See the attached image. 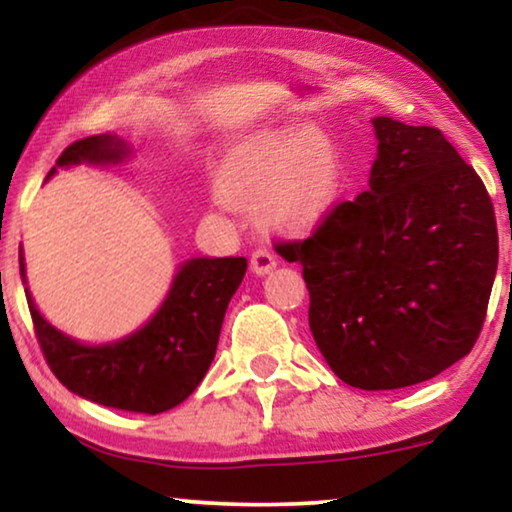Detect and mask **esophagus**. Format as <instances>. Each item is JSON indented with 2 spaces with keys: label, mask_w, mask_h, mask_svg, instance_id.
I'll list each match as a JSON object with an SVG mask.
<instances>
[{
  "label": "esophagus",
  "mask_w": 512,
  "mask_h": 512,
  "mask_svg": "<svg viewBox=\"0 0 512 512\" xmlns=\"http://www.w3.org/2000/svg\"><path fill=\"white\" fill-rule=\"evenodd\" d=\"M277 263V254L270 247H265V244L251 254V270H254L256 275H268L272 268H277Z\"/></svg>",
  "instance_id": "obj_1"
}]
</instances>
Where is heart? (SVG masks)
Here are the masks:
<instances>
[{"label":"heart","instance_id":"heart-1","mask_svg":"<svg viewBox=\"0 0 512 512\" xmlns=\"http://www.w3.org/2000/svg\"><path fill=\"white\" fill-rule=\"evenodd\" d=\"M340 146L319 125L268 130L244 144L221 174V191L235 202L261 200L282 226L300 228L331 214L342 193Z\"/></svg>","mask_w":512,"mask_h":512}]
</instances>
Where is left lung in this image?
Instances as JSON below:
<instances>
[{
  "instance_id": "left-lung-1",
  "label": "left lung",
  "mask_w": 512,
  "mask_h": 512,
  "mask_svg": "<svg viewBox=\"0 0 512 512\" xmlns=\"http://www.w3.org/2000/svg\"><path fill=\"white\" fill-rule=\"evenodd\" d=\"M368 191L342 202L303 242L310 331L349 387L431 380L471 352L499 263L487 188L443 132L375 116Z\"/></svg>"
}]
</instances>
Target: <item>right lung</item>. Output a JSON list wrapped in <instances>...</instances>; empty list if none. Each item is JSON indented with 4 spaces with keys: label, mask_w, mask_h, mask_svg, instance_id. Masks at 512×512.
I'll return each mask as SVG.
<instances>
[{
    "label": "right lung",
    "mask_w": 512,
    "mask_h": 512,
    "mask_svg": "<svg viewBox=\"0 0 512 512\" xmlns=\"http://www.w3.org/2000/svg\"><path fill=\"white\" fill-rule=\"evenodd\" d=\"M132 146L118 135L79 139L62 151L58 167H116L128 163ZM247 258H188L172 277L170 291L153 317L123 338L90 345L55 328L27 289L25 256L20 247V279L34 331L55 377L86 401L128 412L177 408L193 394L212 366L228 303L242 284Z\"/></svg>",
    "instance_id": "add662e5"
}]
</instances>
